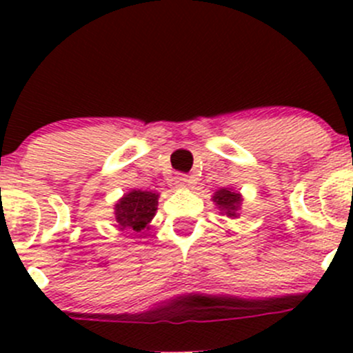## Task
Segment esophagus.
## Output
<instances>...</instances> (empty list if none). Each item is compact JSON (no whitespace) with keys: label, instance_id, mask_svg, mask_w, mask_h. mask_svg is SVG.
I'll return each mask as SVG.
<instances>
[{"label":"esophagus","instance_id":"1","mask_svg":"<svg viewBox=\"0 0 353 353\" xmlns=\"http://www.w3.org/2000/svg\"><path fill=\"white\" fill-rule=\"evenodd\" d=\"M191 176H188V174H179V176L176 177V186L177 188H186L191 184Z\"/></svg>","mask_w":353,"mask_h":353}]
</instances>
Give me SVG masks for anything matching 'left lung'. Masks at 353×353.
<instances>
[{
    "mask_svg": "<svg viewBox=\"0 0 353 353\" xmlns=\"http://www.w3.org/2000/svg\"><path fill=\"white\" fill-rule=\"evenodd\" d=\"M213 201H215L216 206H220L227 215L236 216L237 208H239L241 205V196L230 190H220L216 191L215 196H213Z\"/></svg>",
    "mask_w": 353,
    "mask_h": 353,
    "instance_id": "obj_1",
    "label": "left lung"
}]
</instances>
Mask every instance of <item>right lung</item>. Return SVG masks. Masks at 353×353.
Returning <instances> with one entry per match:
<instances>
[{
	"label": "right lung",
	"mask_w": 353,
	"mask_h": 353,
	"mask_svg": "<svg viewBox=\"0 0 353 353\" xmlns=\"http://www.w3.org/2000/svg\"><path fill=\"white\" fill-rule=\"evenodd\" d=\"M159 194L152 191H131L116 205V222L121 230L141 232L154 219Z\"/></svg>",
	"instance_id": "add662e5"
}]
</instances>
